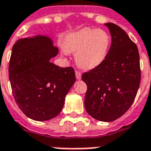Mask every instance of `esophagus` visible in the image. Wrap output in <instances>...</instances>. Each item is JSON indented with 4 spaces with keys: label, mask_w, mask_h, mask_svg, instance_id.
I'll return each instance as SVG.
<instances>
[{
    "label": "esophagus",
    "mask_w": 151,
    "mask_h": 151,
    "mask_svg": "<svg viewBox=\"0 0 151 151\" xmlns=\"http://www.w3.org/2000/svg\"><path fill=\"white\" fill-rule=\"evenodd\" d=\"M81 72L79 71H76V77L77 79H81Z\"/></svg>",
    "instance_id": "esophagus-1"
}]
</instances>
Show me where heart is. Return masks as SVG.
Listing matches in <instances>:
<instances>
[{
  "instance_id": "1",
  "label": "heart",
  "mask_w": 151,
  "mask_h": 151,
  "mask_svg": "<svg viewBox=\"0 0 151 151\" xmlns=\"http://www.w3.org/2000/svg\"><path fill=\"white\" fill-rule=\"evenodd\" d=\"M110 37L101 29L83 28L68 34L62 47L75 53V60L82 69L92 70L104 62L110 46Z\"/></svg>"
}]
</instances>
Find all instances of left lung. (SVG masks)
<instances>
[{
    "label": "left lung",
    "mask_w": 151,
    "mask_h": 151,
    "mask_svg": "<svg viewBox=\"0 0 151 151\" xmlns=\"http://www.w3.org/2000/svg\"><path fill=\"white\" fill-rule=\"evenodd\" d=\"M112 37L110 49L101 65L82 76L87 86L84 106L86 112L100 121L110 122L127 112L139 87V54L137 45L126 32L107 23Z\"/></svg>",
    "instance_id": "8db88e82"
}]
</instances>
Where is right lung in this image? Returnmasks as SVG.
<instances>
[{
  "mask_svg": "<svg viewBox=\"0 0 151 151\" xmlns=\"http://www.w3.org/2000/svg\"><path fill=\"white\" fill-rule=\"evenodd\" d=\"M57 53L52 38L40 35L20 38L12 47L9 68L12 94L19 108L32 120L57 116L76 81L73 68L50 62Z\"/></svg>",
  "mask_w": 151,
  "mask_h": 151,
  "instance_id": "add662e5",
  "label": "right lung"
}]
</instances>
